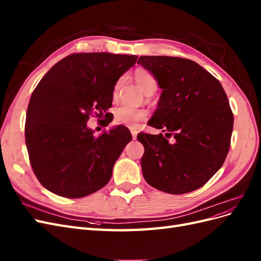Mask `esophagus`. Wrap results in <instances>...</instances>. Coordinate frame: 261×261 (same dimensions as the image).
Masks as SVG:
<instances>
[{
	"label": "esophagus",
	"instance_id": "34e87169",
	"mask_svg": "<svg viewBox=\"0 0 261 261\" xmlns=\"http://www.w3.org/2000/svg\"><path fill=\"white\" fill-rule=\"evenodd\" d=\"M130 133H132V136H133V139H136V136H137V129L135 128H130Z\"/></svg>",
	"mask_w": 261,
	"mask_h": 261
}]
</instances>
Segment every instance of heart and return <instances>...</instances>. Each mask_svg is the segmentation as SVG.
<instances>
[{
	"label": "heart",
	"mask_w": 261,
	"mask_h": 261,
	"mask_svg": "<svg viewBox=\"0 0 261 261\" xmlns=\"http://www.w3.org/2000/svg\"><path fill=\"white\" fill-rule=\"evenodd\" d=\"M135 80L138 86L143 89L147 94L153 93L156 90L158 82L155 77L148 72L146 69H137L135 72ZM123 80H118L113 88V99L116 100L120 93V88L122 86ZM147 111L145 109L139 108H132L127 106L118 107L114 112V120L118 124H123L128 126V127H135L137 123L146 120Z\"/></svg>",
	"instance_id": "1"
}]
</instances>
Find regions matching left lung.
Instances as JSON below:
<instances>
[{
	"mask_svg": "<svg viewBox=\"0 0 261 261\" xmlns=\"http://www.w3.org/2000/svg\"><path fill=\"white\" fill-rule=\"evenodd\" d=\"M137 63L162 89L148 125L165 132V136L137 135L145 148L143 175L164 193L196 191L222 167L230 149L233 113L226 93L217 78L194 61L140 57Z\"/></svg>",
	"mask_w": 261,
	"mask_h": 261,
	"instance_id": "left-lung-1",
	"label": "left lung"
}]
</instances>
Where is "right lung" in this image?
Here are the masks:
<instances>
[{"label": "right lung", "mask_w": 261, "mask_h": 261, "mask_svg": "<svg viewBox=\"0 0 261 261\" xmlns=\"http://www.w3.org/2000/svg\"><path fill=\"white\" fill-rule=\"evenodd\" d=\"M137 55L107 52L70 54L36 87L27 109L25 138L31 167L51 193L82 198L106 186L115 161L132 140L117 125L99 136L87 126L90 115L113 117V88L135 65Z\"/></svg>", "instance_id": "1"}]
</instances>
